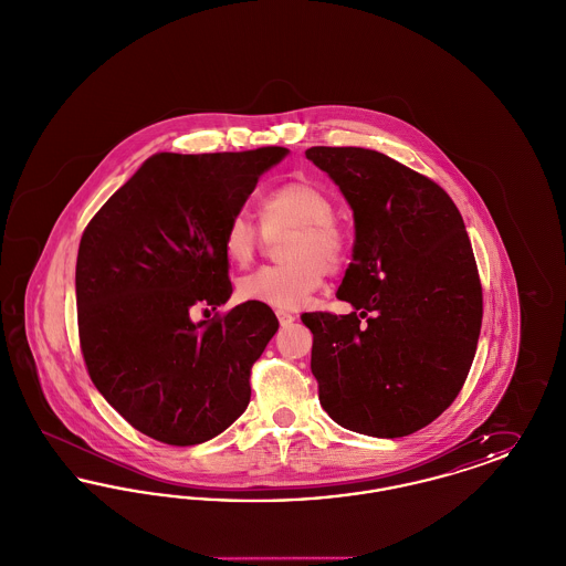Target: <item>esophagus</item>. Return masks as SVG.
Instances as JSON below:
<instances>
[{"instance_id": "1", "label": "esophagus", "mask_w": 566, "mask_h": 566, "mask_svg": "<svg viewBox=\"0 0 566 566\" xmlns=\"http://www.w3.org/2000/svg\"><path fill=\"white\" fill-rule=\"evenodd\" d=\"M277 321L282 326H289V324L295 323V316L289 314V312H277Z\"/></svg>"}]
</instances>
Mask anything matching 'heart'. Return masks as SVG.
Returning <instances> with one entry per match:
<instances>
[{"label": "heart", "instance_id": "b5f03b06", "mask_svg": "<svg viewBox=\"0 0 566 566\" xmlns=\"http://www.w3.org/2000/svg\"><path fill=\"white\" fill-rule=\"evenodd\" d=\"M259 222L265 235L289 233L280 243L284 263L268 265L240 280L242 301L296 310L310 301L321 284L323 271L335 273L348 259V240L335 222V206L326 190L307 180L277 185L259 201ZM259 233L248 216H233L222 233V252L235 268L252 261Z\"/></svg>", "mask_w": 566, "mask_h": 566}]
</instances>
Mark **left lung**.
Returning a JSON list of instances; mask_svg holds the SVG:
<instances>
[{
    "label": "left lung",
    "instance_id": "obj_1",
    "mask_svg": "<svg viewBox=\"0 0 566 566\" xmlns=\"http://www.w3.org/2000/svg\"><path fill=\"white\" fill-rule=\"evenodd\" d=\"M305 157L354 216L337 296L354 312L303 314L324 411L348 431L397 439L457 399L482 328V284L450 195L369 148L314 146Z\"/></svg>",
    "mask_w": 566,
    "mask_h": 566
}]
</instances>
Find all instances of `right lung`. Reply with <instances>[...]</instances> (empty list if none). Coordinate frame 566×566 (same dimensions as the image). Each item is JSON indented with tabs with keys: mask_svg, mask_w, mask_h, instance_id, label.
I'll list each match as a JSON object with an SVG mask.
<instances>
[{
	"mask_svg": "<svg viewBox=\"0 0 566 566\" xmlns=\"http://www.w3.org/2000/svg\"><path fill=\"white\" fill-rule=\"evenodd\" d=\"M286 155L280 146L153 155L84 229L76 303L88 376L157 441L203 443L250 403L252 363L280 326L270 305L245 301L199 323L190 310L229 301L222 233Z\"/></svg>",
	"mask_w": 566,
	"mask_h": 566,
	"instance_id": "1",
	"label": "right lung"
}]
</instances>
